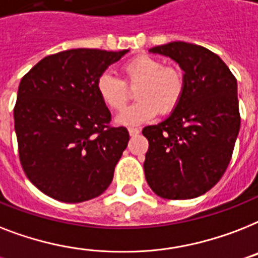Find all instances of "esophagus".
I'll use <instances>...</instances> for the list:
<instances>
[{
  "mask_svg": "<svg viewBox=\"0 0 258 258\" xmlns=\"http://www.w3.org/2000/svg\"><path fill=\"white\" fill-rule=\"evenodd\" d=\"M128 133L131 136H135L140 133V128H138V127H130Z\"/></svg>",
  "mask_w": 258,
  "mask_h": 258,
  "instance_id": "1",
  "label": "esophagus"
}]
</instances>
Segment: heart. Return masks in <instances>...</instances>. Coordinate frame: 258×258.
I'll return each mask as SVG.
<instances>
[{"label":"heart","instance_id":"1","mask_svg":"<svg viewBox=\"0 0 258 258\" xmlns=\"http://www.w3.org/2000/svg\"><path fill=\"white\" fill-rule=\"evenodd\" d=\"M124 82L111 73H103L96 79V93L111 111H122L128 100V89L137 86L136 103L125 108L116 118L122 125L148 122L160 111L169 114L179 106L185 91L183 71L151 55H138L122 66Z\"/></svg>","mask_w":258,"mask_h":258}]
</instances>
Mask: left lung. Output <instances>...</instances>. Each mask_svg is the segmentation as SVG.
<instances>
[{
    "label": "left lung",
    "mask_w": 258,
    "mask_h": 258,
    "mask_svg": "<svg viewBox=\"0 0 258 258\" xmlns=\"http://www.w3.org/2000/svg\"><path fill=\"white\" fill-rule=\"evenodd\" d=\"M150 51L179 63L185 91L168 118L142 131L150 144L146 180L163 199L198 198L216 185L231 162L240 131L237 81L203 46L176 41Z\"/></svg>",
    "instance_id": "1"
}]
</instances>
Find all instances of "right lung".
I'll use <instances>...</instances> for the list:
<instances>
[{
    "label": "right lung",
    "mask_w": 258,
    "mask_h": 258,
    "mask_svg": "<svg viewBox=\"0 0 258 258\" xmlns=\"http://www.w3.org/2000/svg\"><path fill=\"white\" fill-rule=\"evenodd\" d=\"M128 50L71 49L45 56L21 79L16 128L21 165L41 192L63 203L98 198L130 140L111 127L96 79Z\"/></svg>",
    "instance_id": "add662e5"
}]
</instances>
